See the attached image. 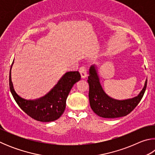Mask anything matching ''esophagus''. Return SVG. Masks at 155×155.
Segmentation results:
<instances>
[{
	"instance_id": "1",
	"label": "esophagus",
	"mask_w": 155,
	"mask_h": 155,
	"mask_svg": "<svg viewBox=\"0 0 155 155\" xmlns=\"http://www.w3.org/2000/svg\"><path fill=\"white\" fill-rule=\"evenodd\" d=\"M79 72L82 78H85L87 77V70H86V68L85 66H82L80 68Z\"/></svg>"
}]
</instances>
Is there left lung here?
I'll return each mask as SVG.
<instances>
[{
	"mask_svg": "<svg viewBox=\"0 0 155 155\" xmlns=\"http://www.w3.org/2000/svg\"><path fill=\"white\" fill-rule=\"evenodd\" d=\"M87 82L90 85L89 100L91 108L98 116L104 118H115L130 114L142 98L147 86L146 80L141 92L133 98L123 101L112 98L106 94L102 88L96 67L94 65L90 68Z\"/></svg>",
	"mask_w": 155,
	"mask_h": 155,
	"instance_id": "obj_1",
	"label": "left lung"
}]
</instances>
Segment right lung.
<instances>
[{
	"label": "right lung",
	"mask_w": 155,
	"mask_h": 155,
	"mask_svg": "<svg viewBox=\"0 0 155 155\" xmlns=\"http://www.w3.org/2000/svg\"><path fill=\"white\" fill-rule=\"evenodd\" d=\"M12 65L9 72V88L20 109L31 117L40 122H52L59 118L65 111L66 99L70 90L81 79L80 73L78 71L68 72L45 96L35 100H26L18 96L14 89L11 77Z\"/></svg>",
	"instance_id": "right-lung-1"
}]
</instances>
